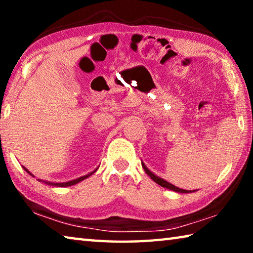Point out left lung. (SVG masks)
Instances as JSON below:
<instances>
[{"instance_id": "8db88e82", "label": "left lung", "mask_w": 253, "mask_h": 253, "mask_svg": "<svg viewBox=\"0 0 253 253\" xmlns=\"http://www.w3.org/2000/svg\"><path fill=\"white\" fill-rule=\"evenodd\" d=\"M142 165H143V168H144V170H145V172H146V174L148 175V176L151 177L154 182L157 183L158 185H161V186L165 187V188H169V190H172V191H175V192H178V193H188V192H191V191H186V190H182V188H178L177 186L173 185V184H170V183H169V182H166L165 179H163V178H161V177L156 176L155 174H153V173L151 172V170H149V169L146 168V166H145V164H144L143 162H142Z\"/></svg>"}]
</instances>
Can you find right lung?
I'll return each mask as SVG.
<instances>
[{
    "mask_svg": "<svg viewBox=\"0 0 253 253\" xmlns=\"http://www.w3.org/2000/svg\"><path fill=\"white\" fill-rule=\"evenodd\" d=\"M25 170H27V172L31 175V176H33V174H31L29 172V170L25 169V168H23ZM97 170V169H95V170H92L91 173H89V174H87V175H84V176H81V177H78V178H76V179H72V181H69V182H63V183H53V182H48V181H42V179H39L40 182H43L44 184H48V185H52V186H59V187H65V186H71V185H75V184H77V183H79V182H81V181H84V179H85L87 177H89L90 176V175H92L93 173H95Z\"/></svg>",
    "mask_w": 253,
    "mask_h": 253,
    "instance_id": "obj_1",
    "label": "right lung"
}]
</instances>
